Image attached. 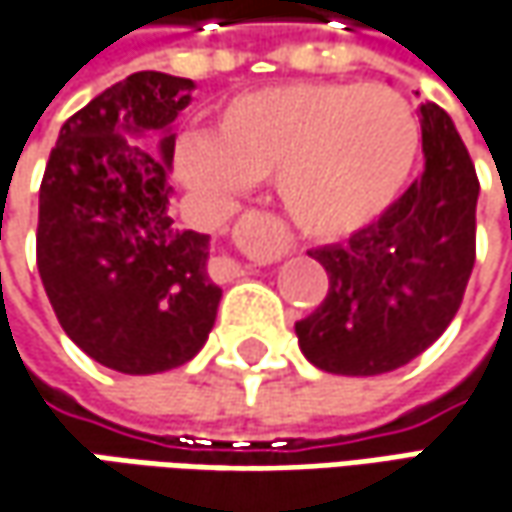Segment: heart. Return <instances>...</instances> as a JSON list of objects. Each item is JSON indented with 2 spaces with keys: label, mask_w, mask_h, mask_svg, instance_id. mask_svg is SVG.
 Masks as SVG:
<instances>
[{
  "label": "heart",
  "mask_w": 512,
  "mask_h": 512,
  "mask_svg": "<svg viewBox=\"0 0 512 512\" xmlns=\"http://www.w3.org/2000/svg\"><path fill=\"white\" fill-rule=\"evenodd\" d=\"M416 148V119L399 93L296 82L227 102L213 139H187L179 173L222 210L247 182L276 179L293 225L313 239H339L393 205Z\"/></svg>",
  "instance_id": "obj_1"
}]
</instances>
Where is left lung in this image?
I'll list each match as a JSON object with an SVG mask.
<instances>
[{
	"mask_svg": "<svg viewBox=\"0 0 512 512\" xmlns=\"http://www.w3.org/2000/svg\"><path fill=\"white\" fill-rule=\"evenodd\" d=\"M424 173L344 245L307 250L327 296L296 322L307 362L339 376H379L413 362L459 313L476 262L479 179L450 116L422 105Z\"/></svg>",
	"mask_w": 512,
	"mask_h": 512,
	"instance_id": "8db88e82",
	"label": "left lung"
}]
</instances>
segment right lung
<instances>
[{
    "label": "right lung",
    "instance_id": "1",
    "mask_svg": "<svg viewBox=\"0 0 512 512\" xmlns=\"http://www.w3.org/2000/svg\"><path fill=\"white\" fill-rule=\"evenodd\" d=\"M193 82L139 70L59 130L39 187L36 265L62 330L110 370L148 376L190 362L216 322L207 233L170 216L173 119ZM166 133L148 154L128 132Z\"/></svg>",
    "mask_w": 512,
    "mask_h": 512
}]
</instances>
